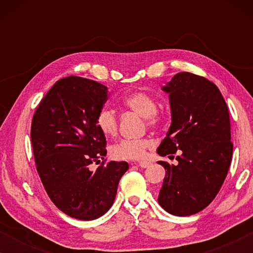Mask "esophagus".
Wrapping results in <instances>:
<instances>
[{
    "instance_id": "esophagus-1",
    "label": "esophagus",
    "mask_w": 253,
    "mask_h": 253,
    "mask_svg": "<svg viewBox=\"0 0 253 253\" xmlns=\"http://www.w3.org/2000/svg\"><path fill=\"white\" fill-rule=\"evenodd\" d=\"M138 166H139V167H141V168H147V167H150V166H151V162L140 161V162H138Z\"/></svg>"
}]
</instances>
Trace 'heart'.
Masks as SVG:
<instances>
[{"mask_svg":"<svg viewBox=\"0 0 253 253\" xmlns=\"http://www.w3.org/2000/svg\"><path fill=\"white\" fill-rule=\"evenodd\" d=\"M122 102L127 109L145 117L148 126L155 127L161 123V116L157 110L158 102L150 93L144 91L132 92L124 96ZM96 124L100 131L107 137L116 136L119 131V117L112 109L103 108L100 110L96 117ZM153 146L154 143L148 138H140V139L126 138L113 145L112 154L116 159H122V160H139L146 155L147 150Z\"/></svg>","mask_w":253,"mask_h":253,"instance_id":"1","label":"heart"}]
</instances>
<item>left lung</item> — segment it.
<instances>
[{
	"mask_svg": "<svg viewBox=\"0 0 253 253\" xmlns=\"http://www.w3.org/2000/svg\"><path fill=\"white\" fill-rule=\"evenodd\" d=\"M162 89L169 94L171 124L158 154L181 151L178 165L164 166L158 202L168 213L192 215L212 203L233 158L227 103L214 83L190 72L176 74Z\"/></svg>",
	"mask_w": 253,
	"mask_h": 253,
	"instance_id": "1",
	"label": "left lung"
}]
</instances>
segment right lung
I'll return each mask as SVG.
<instances>
[{"mask_svg": "<svg viewBox=\"0 0 253 253\" xmlns=\"http://www.w3.org/2000/svg\"><path fill=\"white\" fill-rule=\"evenodd\" d=\"M108 99V88L82 77L62 78L53 85L34 113L31 140L38 174L55 206L78 220L103 215L116 197L126 161L105 159L106 137L96 117Z\"/></svg>", "mask_w": 253, "mask_h": 253, "instance_id": "1", "label": "right lung"}]
</instances>
